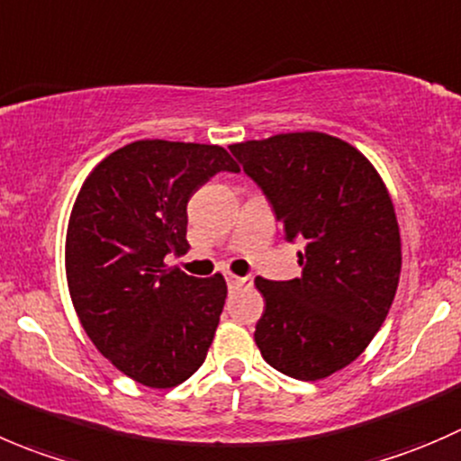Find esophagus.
I'll return each mask as SVG.
<instances>
[{
  "instance_id": "obj_1",
  "label": "esophagus",
  "mask_w": 461,
  "mask_h": 461,
  "mask_svg": "<svg viewBox=\"0 0 461 461\" xmlns=\"http://www.w3.org/2000/svg\"><path fill=\"white\" fill-rule=\"evenodd\" d=\"M226 282H229V286H249L253 285V277L250 276H235V273H226Z\"/></svg>"
}]
</instances>
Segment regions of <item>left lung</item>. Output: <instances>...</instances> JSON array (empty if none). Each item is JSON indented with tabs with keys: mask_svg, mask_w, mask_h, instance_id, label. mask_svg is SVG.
Wrapping results in <instances>:
<instances>
[{
	"mask_svg": "<svg viewBox=\"0 0 461 461\" xmlns=\"http://www.w3.org/2000/svg\"><path fill=\"white\" fill-rule=\"evenodd\" d=\"M229 149L271 202L303 276L255 277L264 295L255 343L264 361L318 381L357 361L394 300L401 276L396 212L376 167L322 131H289Z\"/></svg>",
	"mask_w": 461,
	"mask_h": 461,
	"instance_id": "left-lung-1",
	"label": "left lung"
}]
</instances>
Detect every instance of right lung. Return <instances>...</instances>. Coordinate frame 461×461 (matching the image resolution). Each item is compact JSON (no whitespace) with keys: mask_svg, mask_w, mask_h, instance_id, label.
<instances>
[{"mask_svg":"<svg viewBox=\"0 0 461 461\" xmlns=\"http://www.w3.org/2000/svg\"><path fill=\"white\" fill-rule=\"evenodd\" d=\"M240 172L220 145L145 139L104 157L82 184L65 244L82 330L113 367L166 390L206 361L229 289L166 255L190 249L188 202L217 172Z\"/></svg>","mask_w":461,"mask_h":461,"instance_id":"1","label":"right lung"}]
</instances>
